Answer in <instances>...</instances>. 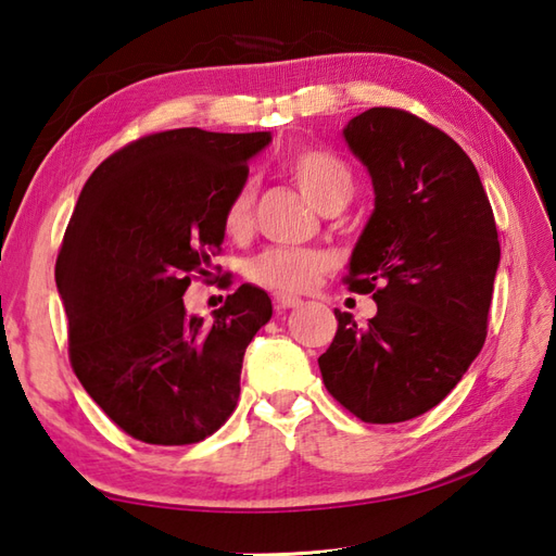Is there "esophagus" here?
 Segmentation results:
<instances>
[{
    "instance_id": "esophagus-1",
    "label": "esophagus",
    "mask_w": 556,
    "mask_h": 556,
    "mask_svg": "<svg viewBox=\"0 0 556 556\" xmlns=\"http://www.w3.org/2000/svg\"><path fill=\"white\" fill-rule=\"evenodd\" d=\"M303 301L299 296H289V293H275V305L277 311H287V308H299Z\"/></svg>"
}]
</instances>
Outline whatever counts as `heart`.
I'll return each instance as SVG.
<instances>
[{"instance_id": "b5f03b06", "label": "heart", "mask_w": 556, "mask_h": 556, "mask_svg": "<svg viewBox=\"0 0 556 556\" xmlns=\"http://www.w3.org/2000/svg\"><path fill=\"white\" fill-rule=\"evenodd\" d=\"M285 169L301 191L323 210L339 207L353 191V174L346 160L327 148L303 146L291 150L285 160ZM253 205L255 184L241 181L222 210V229L229 239H245L251 233ZM329 267H332V257L315 248L277 245L253 257L245 275L255 287L277 293H303L315 287Z\"/></svg>"}]
</instances>
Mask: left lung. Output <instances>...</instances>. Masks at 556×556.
I'll return each instance as SVG.
<instances>
[{"label":"left lung","instance_id":"1","mask_svg":"<svg viewBox=\"0 0 556 556\" xmlns=\"http://www.w3.org/2000/svg\"><path fill=\"white\" fill-rule=\"evenodd\" d=\"M344 138L375 188L344 285L372 293L377 315L358 327L334 311L337 334L317 363L353 416L404 422L440 404L485 344L497 224L473 162L420 116L372 108Z\"/></svg>","mask_w":556,"mask_h":556}]
</instances>
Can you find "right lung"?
<instances>
[{
    "mask_svg": "<svg viewBox=\"0 0 556 556\" xmlns=\"http://www.w3.org/2000/svg\"><path fill=\"white\" fill-rule=\"evenodd\" d=\"M257 134L172 128L116 150L90 174L56 255L68 361L134 440L181 446L217 432L241 392L243 353L271 317L263 289L229 293L212 320L184 293L222 251V210L248 179Z\"/></svg>",
    "mask_w": 556,
    "mask_h": 556,
    "instance_id": "obj_1",
    "label": "right lung"
}]
</instances>
